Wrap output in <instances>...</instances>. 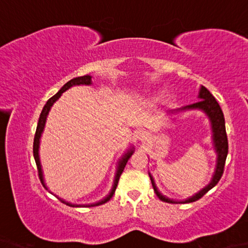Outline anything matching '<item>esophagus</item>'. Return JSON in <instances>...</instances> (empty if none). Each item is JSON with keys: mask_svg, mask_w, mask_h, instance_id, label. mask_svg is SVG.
<instances>
[{"mask_svg": "<svg viewBox=\"0 0 248 248\" xmlns=\"http://www.w3.org/2000/svg\"><path fill=\"white\" fill-rule=\"evenodd\" d=\"M146 135H147V134H146V132H145V131H143V130H141V131L140 130L139 132H138V136H139L140 139H144V138H146Z\"/></svg>", "mask_w": 248, "mask_h": 248, "instance_id": "1", "label": "esophagus"}]
</instances>
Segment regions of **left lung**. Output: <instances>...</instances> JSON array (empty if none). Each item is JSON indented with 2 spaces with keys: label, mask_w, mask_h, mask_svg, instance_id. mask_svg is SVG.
<instances>
[{
  "label": "left lung",
  "mask_w": 248,
  "mask_h": 248,
  "mask_svg": "<svg viewBox=\"0 0 248 248\" xmlns=\"http://www.w3.org/2000/svg\"><path fill=\"white\" fill-rule=\"evenodd\" d=\"M198 98H199L198 102L186 105V107H182L180 108H177V109H175V112H180V110H184V109H194L195 108V109H202L205 114H207L210 121H211L214 149L217 154V170H215L214 176L212 178L211 182H210L204 188H202V191L198 192L197 194H195L194 196L186 199L184 202H180L183 203L196 202V200L202 198L204 194H207L212 187L217 186L224 173L226 157H227V155H228V139H227V133H226L225 118H224V114L222 112V108H220L219 104L217 103V100H215V98L212 96V93L203 86L200 87ZM149 177H150V180L152 183V187H154L155 193L157 196V198L164 202H170V203L177 202H175V200L163 196V195L159 191H157L155 183L154 181V178L151 177L150 173H149Z\"/></svg>",
  "instance_id": "obj_1"
}]
</instances>
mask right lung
Returning <instances> with one entry per match:
<instances>
[{
	"label": "right lung",
	"mask_w": 248,
	"mask_h": 248,
	"mask_svg": "<svg viewBox=\"0 0 248 248\" xmlns=\"http://www.w3.org/2000/svg\"><path fill=\"white\" fill-rule=\"evenodd\" d=\"M92 84V77L91 76H83V77H78V78H72V80H70L69 82H67L64 86H62L60 92L57 93L56 94H54L53 97L50 98L48 101H46V105L43 108V112H41L40 114V117H39V120H38V124H37V129H36V133H35V138H34V145H33V152H34V159H35V162H36V165H37V170H38V176H39V179H40V182L43 183V186L46 188V186H45V182H44V177H43V170H41V165H40V161H39V155H38V150H39V140H40V136H41V133H43L44 131V128H45V124H46V116H48L49 114V110L51 108L52 105H53V103L56 101L57 99H59L62 93L66 92L67 89H69L70 87L75 86V85H91ZM133 148H131L127 151V154H125L121 159L119 160L118 162V167H117V171H116V176H115V180H114V186H113V188L112 191H110L109 195H108V197H105L103 200H101V202H99L97 203H93V204H88V207H94V205H99V204H103L105 202H108V200L113 197V195L115 193V189L116 187H117V184H118V181H119V178L121 176V173H123L124 170V166L125 164H127L128 160L130 159V156L133 155ZM61 202L62 203H66L68 205H70V207H73L75 204H70L69 202H66L65 200L62 199H60Z\"/></svg>",
	"instance_id": "1"
}]
</instances>
